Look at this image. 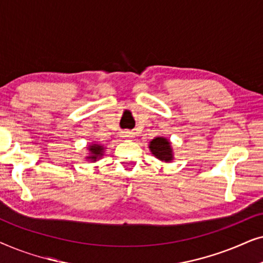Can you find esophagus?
Returning a JSON list of instances; mask_svg holds the SVG:
<instances>
[{"mask_svg": "<svg viewBox=\"0 0 263 263\" xmlns=\"http://www.w3.org/2000/svg\"><path fill=\"white\" fill-rule=\"evenodd\" d=\"M134 133L133 132H129V130H124V132H122V134H121V138H123V139H133L134 138Z\"/></svg>", "mask_w": 263, "mask_h": 263, "instance_id": "1", "label": "esophagus"}]
</instances>
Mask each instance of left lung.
<instances>
[{"mask_svg": "<svg viewBox=\"0 0 263 263\" xmlns=\"http://www.w3.org/2000/svg\"><path fill=\"white\" fill-rule=\"evenodd\" d=\"M148 148L151 153L160 161L171 163L174 160V148H172L170 140L164 138V136H157V138L151 140L148 143Z\"/></svg>", "mask_w": 263, "mask_h": 263, "instance_id": "8db88e82", "label": "left lung"}]
</instances>
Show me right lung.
Wrapping results in <instances>:
<instances>
[{
    "instance_id": "right-lung-1",
    "label": "right lung",
    "mask_w": 263,
    "mask_h": 263,
    "mask_svg": "<svg viewBox=\"0 0 263 263\" xmlns=\"http://www.w3.org/2000/svg\"><path fill=\"white\" fill-rule=\"evenodd\" d=\"M106 147H104V145L99 142H91L88 143L87 147V156H86V160L87 161H92V163H96L98 161L100 158L104 156V151H105Z\"/></svg>"
}]
</instances>
